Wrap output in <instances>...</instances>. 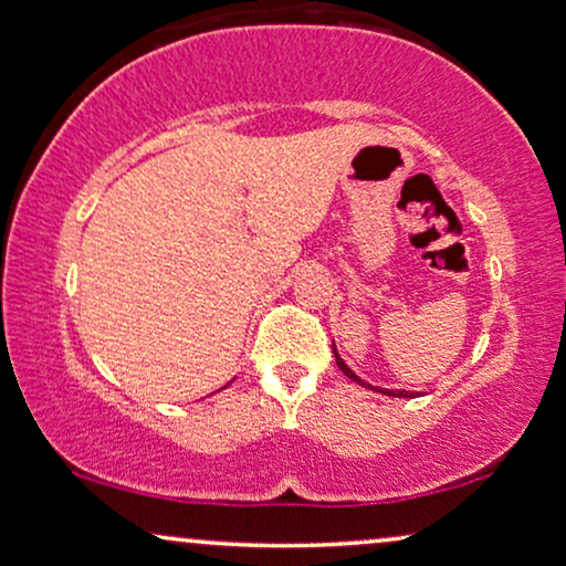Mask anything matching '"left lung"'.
I'll list each match as a JSON object with an SVG mask.
<instances>
[{
	"mask_svg": "<svg viewBox=\"0 0 566 566\" xmlns=\"http://www.w3.org/2000/svg\"><path fill=\"white\" fill-rule=\"evenodd\" d=\"M334 354H336V365H338V370H342L346 378L349 380H354V382H359V386H365V388H370V390H378V394H386V396H396V398H413V394L411 390H388V388H375V386H370V382H365L359 378V375H354L352 373V367L346 365V361L338 357V352H336V346H334Z\"/></svg>",
	"mask_w": 566,
	"mask_h": 566,
	"instance_id": "left-lung-1",
	"label": "left lung"
}]
</instances>
